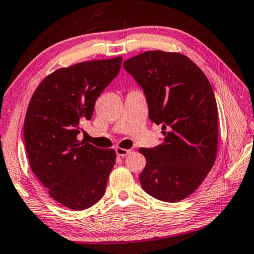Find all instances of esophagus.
Segmentation results:
<instances>
[{"label":"esophagus","instance_id":"34e87169","mask_svg":"<svg viewBox=\"0 0 254 254\" xmlns=\"http://www.w3.org/2000/svg\"><path fill=\"white\" fill-rule=\"evenodd\" d=\"M130 153V150H128V149H125V148H116V154H117V156H119V157H125V156H127L128 154Z\"/></svg>","mask_w":254,"mask_h":254}]
</instances>
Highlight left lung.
Returning a JSON list of instances; mask_svg holds the SVG:
<instances>
[{
    "mask_svg": "<svg viewBox=\"0 0 254 254\" xmlns=\"http://www.w3.org/2000/svg\"><path fill=\"white\" fill-rule=\"evenodd\" d=\"M144 91L149 119L162 125V145L140 148V185L159 201L175 203L196 190L217 150V106L205 74L180 53L147 51L124 62Z\"/></svg>",
    "mask_w": 254,
    "mask_h": 254,
    "instance_id": "1",
    "label": "left lung"
}]
</instances>
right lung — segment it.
I'll return each mask as SVG.
<instances>
[{"instance_id":"right-lung-1","label":"right lung","mask_w":254,"mask_h":254,"mask_svg":"<svg viewBox=\"0 0 254 254\" xmlns=\"http://www.w3.org/2000/svg\"><path fill=\"white\" fill-rule=\"evenodd\" d=\"M122 61L118 57L58 69L31 98L23 127L30 166L50 196L71 210H86L104 196L115 165V150L78 141L77 135Z\"/></svg>"}]
</instances>
